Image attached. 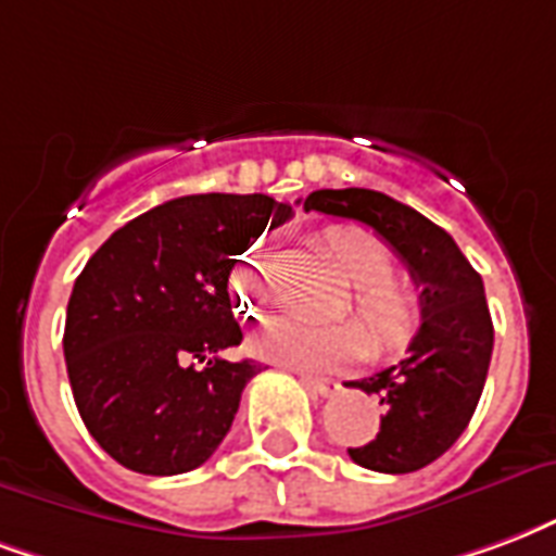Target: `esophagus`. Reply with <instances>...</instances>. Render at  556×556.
I'll return each mask as SVG.
<instances>
[{"label":"esophagus","instance_id":"1","mask_svg":"<svg viewBox=\"0 0 556 556\" xmlns=\"http://www.w3.org/2000/svg\"><path fill=\"white\" fill-rule=\"evenodd\" d=\"M303 382H306L309 392L320 394V397H336L341 392V382L327 380V377H303Z\"/></svg>","mask_w":556,"mask_h":556}]
</instances>
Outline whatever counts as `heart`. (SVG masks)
<instances>
[{"label":"heart","mask_w":556,"mask_h":556,"mask_svg":"<svg viewBox=\"0 0 556 556\" xmlns=\"http://www.w3.org/2000/svg\"><path fill=\"white\" fill-rule=\"evenodd\" d=\"M320 253L353 289V312L365 324L374 348L394 351L413 339L421 324V291L404 277H394L392 250L359 226H332L320 236ZM232 294L247 312L267 300L265 250L256 247L238 265ZM256 356L303 371H336L368 353V339L356 324H303L298 318H270L250 339Z\"/></svg>","instance_id":"obj_1"}]
</instances>
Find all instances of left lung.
I'll return each mask as SVG.
<instances>
[{
    "label": "left lung",
    "mask_w": 556,
    "mask_h": 556,
    "mask_svg": "<svg viewBox=\"0 0 556 556\" xmlns=\"http://www.w3.org/2000/svg\"><path fill=\"white\" fill-rule=\"evenodd\" d=\"M303 208L371 226L421 289V327L406 359L348 382L382 406L377 435L348 454L382 475L430 466L463 435L483 394L495 341L483 279L442 226L380 191L324 188Z\"/></svg>",
    "instance_id": "8db88e82"
}]
</instances>
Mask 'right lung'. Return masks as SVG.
I'll use <instances>...</instances> for the list:
<instances>
[{
    "mask_svg": "<svg viewBox=\"0 0 556 556\" xmlns=\"http://www.w3.org/2000/svg\"><path fill=\"white\" fill-rule=\"evenodd\" d=\"M294 215L265 194L167 200L121 226L76 279L64 359L88 433L138 475L203 466L232 427L253 359L241 344L229 274L265 229Z\"/></svg>",
    "mask_w": 556,
    "mask_h": 556,
    "instance_id": "add662e5",
    "label": "right lung"
}]
</instances>
